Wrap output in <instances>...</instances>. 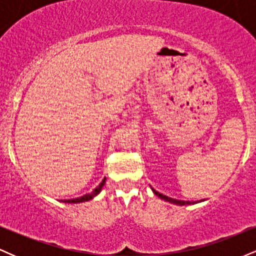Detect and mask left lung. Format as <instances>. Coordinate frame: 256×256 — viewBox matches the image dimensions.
<instances>
[{
  "label": "left lung",
  "instance_id": "1",
  "mask_svg": "<svg viewBox=\"0 0 256 256\" xmlns=\"http://www.w3.org/2000/svg\"><path fill=\"white\" fill-rule=\"evenodd\" d=\"M152 192H154V194H155V195L158 196V198H160L161 200H164V201L170 202V204H177V206H185V204H196V202H198V201L194 202V201H182V200H176V198H168V196L162 195V194H160V192H155V190L152 189Z\"/></svg>",
  "mask_w": 256,
  "mask_h": 256
}]
</instances>
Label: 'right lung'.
Masks as SVG:
<instances>
[{
    "label": "right lung",
    "instance_id": "1",
    "mask_svg": "<svg viewBox=\"0 0 256 256\" xmlns=\"http://www.w3.org/2000/svg\"><path fill=\"white\" fill-rule=\"evenodd\" d=\"M106 183V177L104 178V180L101 182V184L98 185V188H96L95 190H92V192H89V194H85V195L80 196V198H71V200H64L62 202L64 204H80V202H86V201H90V200H92L95 196H98L100 192H101L102 190V186H104Z\"/></svg>",
    "mask_w": 256,
    "mask_h": 256
}]
</instances>
